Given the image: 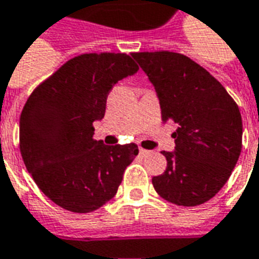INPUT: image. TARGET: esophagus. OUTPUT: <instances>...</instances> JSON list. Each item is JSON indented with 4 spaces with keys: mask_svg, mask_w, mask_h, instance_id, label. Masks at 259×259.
<instances>
[{
    "mask_svg": "<svg viewBox=\"0 0 259 259\" xmlns=\"http://www.w3.org/2000/svg\"><path fill=\"white\" fill-rule=\"evenodd\" d=\"M150 153V150H146L144 148H139V155L141 156H148Z\"/></svg>",
    "mask_w": 259,
    "mask_h": 259,
    "instance_id": "1",
    "label": "esophagus"
}]
</instances>
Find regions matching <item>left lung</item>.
<instances>
[{"label":"left lung","mask_w":259,"mask_h":259,"mask_svg":"<svg viewBox=\"0 0 259 259\" xmlns=\"http://www.w3.org/2000/svg\"><path fill=\"white\" fill-rule=\"evenodd\" d=\"M153 85L163 122L174 121L176 148L163 150L167 167L152 179L156 192L180 206H197L226 184L241 152L243 121L227 91L191 58L133 53Z\"/></svg>","instance_id":"obj_1"}]
</instances>
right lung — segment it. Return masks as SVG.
<instances>
[{
  "instance_id": "add662e5",
  "label": "right lung",
  "mask_w": 259,
  "mask_h": 259,
  "mask_svg": "<svg viewBox=\"0 0 259 259\" xmlns=\"http://www.w3.org/2000/svg\"><path fill=\"white\" fill-rule=\"evenodd\" d=\"M138 69L126 54H82L27 99L19 120L22 157L38 188L58 206L88 213L115 195L138 146L95 141L93 122L104 117L113 86Z\"/></svg>"
}]
</instances>
